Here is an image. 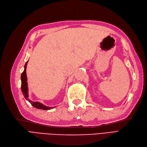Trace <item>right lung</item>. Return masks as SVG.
I'll list each match as a JSON object with an SVG mask.
<instances>
[{"label":"right lung","mask_w":147,"mask_h":147,"mask_svg":"<svg viewBox=\"0 0 147 147\" xmlns=\"http://www.w3.org/2000/svg\"><path fill=\"white\" fill-rule=\"evenodd\" d=\"M25 63V66H24V70L23 73L21 74V89L22 92L23 93V95L25 99L28 100V102L30 103L32 106L36 108L39 109H43V110H50L51 109H53L55 107H48L46 106L41 104L39 102H33L30 99H28V83H27V73H26V69H27V63Z\"/></svg>","instance_id":"add662e5"}]
</instances>
